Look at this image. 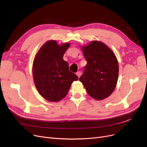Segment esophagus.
Instances as JSON below:
<instances>
[{
  "instance_id": "34e87169",
  "label": "esophagus",
  "mask_w": 147,
  "mask_h": 147,
  "mask_svg": "<svg viewBox=\"0 0 147 147\" xmlns=\"http://www.w3.org/2000/svg\"><path fill=\"white\" fill-rule=\"evenodd\" d=\"M76 75L78 76V78H80V76H81V72L80 71H78L76 73Z\"/></svg>"
}]
</instances>
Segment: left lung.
<instances>
[{"mask_svg": "<svg viewBox=\"0 0 147 147\" xmlns=\"http://www.w3.org/2000/svg\"><path fill=\"white\" fill-rule=\"evenodd\" d=\"M81 49L88 63L79 80L92 98L98 101L107 98L113 92L118 80L116 57L109 46L98 40L82 46Z\"/></svg>", "mask_w": 147, "mask_h": 147, "instance_id": "left-lung-1", "label": "left lung"}]
</instances>
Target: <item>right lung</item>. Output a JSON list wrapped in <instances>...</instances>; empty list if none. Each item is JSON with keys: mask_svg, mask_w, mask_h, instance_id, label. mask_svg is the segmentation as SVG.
I'll return each mask as SVG.
<instances>
[{"mask_svg": "<svg viewBox=\"0 0 147 147\" xmlns=\"http://www.w3.org/2000/svg\"><path fill=\"white\" fill-rule=\"evenodd\" d=\"M69 46V43L59 45L55 40H48L42 46L34 59L32 72L35 86L48 101L63 99L71 83L78 80V76L69 71L68 64L63 58Z\"/></svg>", "mask_w": 147, "mask_h": 147, "instance_id": "1", "label": "right lung"}]
</instances>
